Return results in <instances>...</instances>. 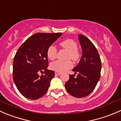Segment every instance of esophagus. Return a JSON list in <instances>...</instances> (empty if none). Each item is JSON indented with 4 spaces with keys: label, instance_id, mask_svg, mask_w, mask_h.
Wrapping results in <instances>:
<instances>
[{
    "label": "esophagus",
    "instance_id": "esophagus-1",
    "mask_svg": "<svg viewBox=\"0 0 121 121\" xmlns=\"http://www.w3.org/2000/svg\"><path fill=\"white\" fill-rule=\"evenodd\" d=\"M55 74H56V75H60L61 74V72H55Z\"/></svg>",
    "mask_w": 121,
    "mask_h": 121
}]
</instances>
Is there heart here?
Returning <instances> with one entry per match:
<instances>
[{
  "label": "heart",
  "mask_w": 121,
  "mask_h": 121,
  "mask_svg": "<svg viewBox=\"0 0 121 121\" xmlns=\"http://www.w3.org/2000/svg\"><path fill=\"white\" fill-rule=\"evenodd\" d=\"M60 45L62 48L68 51V59H71L73 61H76L79 59L80 55L78 51V45L73 40L67 39L60 43ZM57 54V49L53 45L48 47L47 51V57L51 60L55 59ZM72 67V63L70 60L66 61L56 60L51 64L50 68L56 72H62L66 71Z\"/></svg>",
  "instance_id": "b5f03b06"
}]
</instances>
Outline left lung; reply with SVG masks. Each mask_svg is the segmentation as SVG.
I'll return each instance as SVG.
<instances>
[{
    "instance_id": "left-lung-1",
    "label": "left lung",
    "mask_w": 121,
    "mask_h": 121,
    "mask_svg": "<svg viewBox=\"0 0 121 121\" xmlns=\"http://www.w3.org/2000/svg\"><path fill=\"white\" fill-rule=\"evenodd\" d=\"M82 56L79 64L73 69L74 74H69V79L65 86L72 96L82 98L94 90L99 81L101 61L96 48L91 41L82 34L79 35ZM78 74L76 77L75 74Z\"/></svg>"
}]
</instances>
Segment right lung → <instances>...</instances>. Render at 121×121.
I'll list each match as a JSON object with an SVG mask.
<instances>
[{
	"label": "right lung",
	"instance_id": "add662e5",
	"mask_svg": "<svg viewBox=\"0 0 121 121\" xmlns=\"http://www.w3.org/2000/svg\"><path fill=\"white\" fill-rule=\"evenodd\" d=\"M62 33H36L28 38L16 52L13 60V78L25 97L37 99L45 95L55 72L47 69L48 47ZM39 72L43 74L39 75Z\"/></svg>",
	"mask_w": 121,
	"mask_h": 121
}]
</instances>
